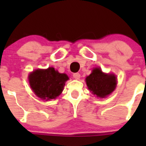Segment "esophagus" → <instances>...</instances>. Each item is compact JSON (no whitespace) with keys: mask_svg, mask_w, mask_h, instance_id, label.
I'll return each mask as SVG.
<instances>
[{"mask_svg":"<svg viewBox=\"0 0 146 146\" xmlns=\"http://www.w3.org/2000/svg\"><path fill=\"white\" fill-rule=\"evenodd\" d=\"M73 77H74V79H80V74H79V73H74V74H73Z\"/></svg>","mask_w":146,"mask_h":146,"instance_id":"obj_1","label":"esophagus"}]
</instances>
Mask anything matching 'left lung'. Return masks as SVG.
<instances>
[{
    "label": "left lung",
    "instance_id": "1",
    "mask_svg": "<svg viewBox=\"0 0 146 146\" xmlns=\"http://www.w3.org/2000/svg\"><path fill=\"white\" fill-rule=\"evenodd\" d=\"M86 80L89 90L100 98L106 97L111 94L117 84L114 74H104L99 68H95L92 73L86 77Z\"/></svg>",
    "mask_w": 146,
    "mask_h": 146
}]
</instances>
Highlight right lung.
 <instances>
[{"mask_svg": "<svg viewBox=\"0 0 146 146\" xmlns=\"http://www.w3.org/2000/svg\"><path fill=\"white\" fill-rule=\"evenodd\" d=\"M30 86L35 94L46 101L58 96L64 90L65 82L69 79L66 74H60L54 68L37 69L28 77Z\"/></svg>", "mask_w": 146, "mask_h": 146, "instance_id": "obj_1", "label": "right lung"}]
</instances>
